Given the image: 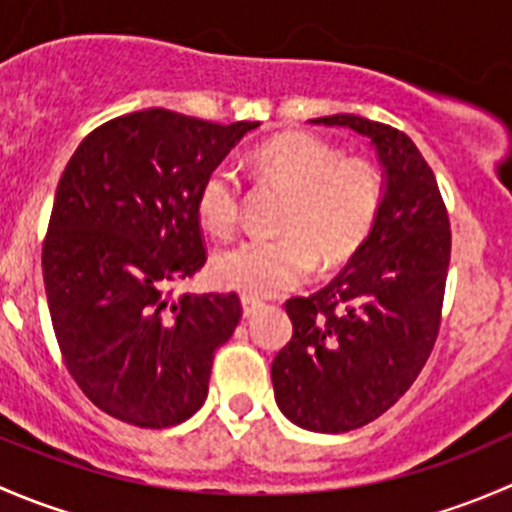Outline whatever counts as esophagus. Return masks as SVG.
<instances>
[{
	"mask_svg": "<svg viewBox=\"0 0 512 512\" xmlns=\"http://www.w3.org/2000/svg\"><path fill=\"white\" fill-rule=\"evenodd\" d=\"M257 309H262V302L260 299H255V297H242V314H245V317H252V314L257 312Z\"/></svg>",
	"mask_w": 512,
	"mask_h": 512,
	"instance_id": "1",
	"label": "esophagus"
}]
</instances>
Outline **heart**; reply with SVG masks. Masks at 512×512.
I'll return each mask as SVG.
<instances>
[{"label": "heart", "instance_id": "1", "mask_svg": "<svg viewBox=\"0 0 512 512\" xmlns=\"http://www.w3.org/2000/svg\"><path fill=\"white\" fill-rule=\"evenodd\" d=\"M262 183L285 190L277 237H247L215 255V280L227 289L270 297L307 280L319 265H344L366 242L384 203V173L369 156H344L312 131H285L252 151ZM242 183L230 165H215L195 195L200 225L230 235L240 220Z\"/></svg>", "mask_w": 512, "mask_h": 512}]
</instances>
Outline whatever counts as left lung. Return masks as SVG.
I'll use <instances>...</instances> for the list:
<instances>
[{
  "label": "left lung",
  "instance_id": "left-lung-1",
  "mask_svg": "<svg viewBox=\"0 0 512 512\" xmlns=\"http://www.w3.org/2000/svg\"><path fill=\"white\" fill-rule=\"evenodd\" d=\"M371 138L386 173L379 220L349 265L285 309L292 339L272 361L289 421L344 433L389 411L421 374L441 327L451 223L431 165L404 131L337 113L314 118Z\"/></svg>",
  "mask_w": 512,
  "mask_h": 512
}]
</instances>
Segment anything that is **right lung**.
<instances>
[{"mask_svg": "<svg viewBox=\"0 0 512 512\" xmlns=\"http://www.w3.org/2000/svg\"><path fill=\"white\" fill-rule=\"evenodd\" d=\"M257 126L148 108L94 128L66 163L41 247L46 302L66 369L108 416L168 428L203 406L242 304L173 285L208 260L200 183Z\"/></svg>", "mask_w": 512, "mask_h": 512, "instance_id": "add662e5", "label": "right lung"}]
</instances>
